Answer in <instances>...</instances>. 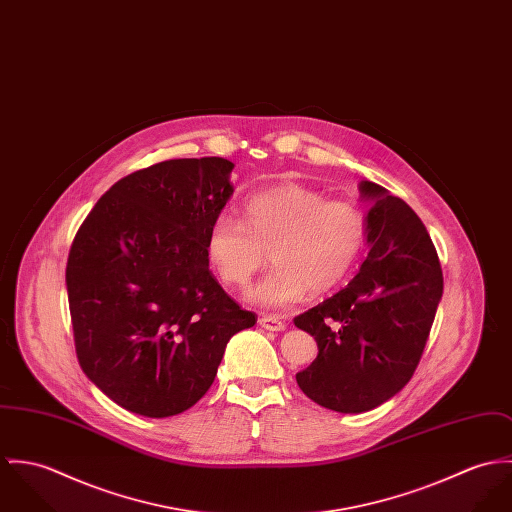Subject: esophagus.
I'll use <instances>...</instances> for the list:
<instances>
[{"instance_id":"34e87169","label":"esophagus","mask_w":512,"mask_h":512,"mask_svg":"<svg viewBox=\"0 0 512 512\" xmlns=\"http://www.w3.org/2000/svg\"><path fill=\"white\" fill-rule=\"evenodd\" d=\"M259 326L263 330H269V332H283L284 328H286L284 320H281L279 316H261L259 318Z\"/></svg>"}]
</instances>
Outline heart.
<instances>
[{
	"instance_id": "b5f03b06",
	"label": "heart",
	"mask_w": 512,
	"mask_h": 512,
	"mask_svg": "<svg viewBox=\"0 0 512 512\" xmlns=\"http://www.w3.org/2000/svg\"><path fill=\"white\" fill-rule=\"evenodd\" d=\"M367 241V216L351 200H328L320 190L286 184L243 204V220L218 216L204 251L218 279L245 286L271 251L275 269L249 288L261 308H286L308 290L326 292L349 275Z\"/></svg>"
}]
</instances>
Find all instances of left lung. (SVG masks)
<instances>
[{
	"mask_svg": "<svg viewBox=\"0 0 512 512\" xmlns=\"http://www.w3.org/2000/svg\"><path fill=\"white\" fill-rule=\"evenodd\" d=\"M359 192L371 202L367 259L345 288L294 318L318 343L298 387L343 414L373 410L410 381L444 292L436 247L414 210L369 180Z\"/></svg>",
	"mask_w": 512,
	"mask_h": 512,
	"instance_id": "8db88e82",
	"label": "left lung"
}]
</instances>
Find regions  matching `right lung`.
Masks as SVG:
<instances>
[{"instance_id": "1", "label": "right lung", "mask_w": 512, "mask_h": 512, "mask_svg": "<svg viewBox=\"0 0 512 512\" xmlns=\"http://www.w3.org/2000/svg\"><path fill=\"white\" fill-rule=\"evenodd\" d=\"M222 157L131 172L72 241L66 290L86 377L129 412L167 418L206 395L229 338L255 326L204 251L233 186Z\"/></svg>"}]
</instances>
